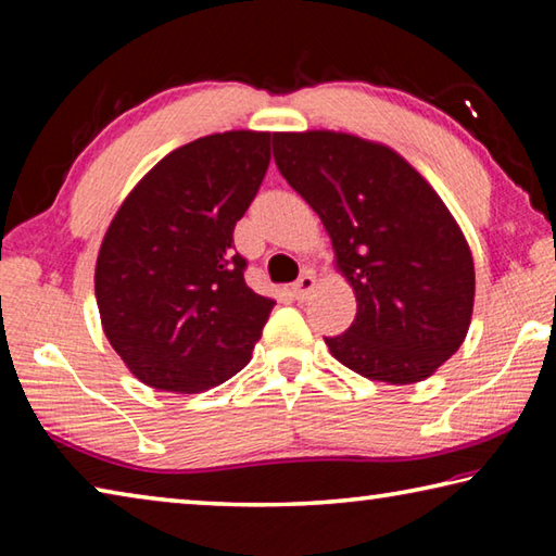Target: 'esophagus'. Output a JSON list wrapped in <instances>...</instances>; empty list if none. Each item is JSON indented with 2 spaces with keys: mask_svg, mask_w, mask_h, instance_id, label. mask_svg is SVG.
I'll list each match as a JSON object with an SVG mask.
<instances>
[{
  "mask_svg": "<svg viewBox=\"0 0 556 556\" xmlns=\"http://www.w3.org/2000/svg\"><path fill=\"white\" fill-rule=\"evenodd\" d=\"M314 287H316V277L312 275V271H304V275H301L294 285H291V294H294L296 301H306L308 294L314 291Z\"/></svg>",
  "mask_w": 556,
  "mask_h": 556,
  "instance_id": "1",
  "label": "esophagus"
}]
</instances>
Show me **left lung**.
Returning <instances> with one entry per match:
<instances>
[{"label": "left lung", "instance_id": "left-lung-1", "mask_svg": "<svg viewBox=\"0 0 556 556\" xmlns=\"http://www.w3.org/2000/svg\"><path fill=\"white\" fill-rule=\"evenodd\" d=\"M271 144L355 291V321L326 338L328 351L368 380H427L464 343L473 314V257L454 215L384 144L328 129L277 131Z\"/></svg>", "mask_w": 556, "mask_h": 556}]
</instances>
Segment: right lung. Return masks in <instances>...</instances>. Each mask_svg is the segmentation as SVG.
I'll return each instance as SVG.
<instances>
[{
    "mask_svg": "<svg viewBox=\"0 0 556 556\" xmlns=\"http://www.w3.org/2000/svg\"><path fill=\"white\" fill-rule=\"evenodd\" d=\"M271 137L235 129L174 149L102 238V331L149 388L203 392L250 363L275 301L244 285L232 230L267 174Z\"/></svg>",
    "mask_w": 556,
    "mask_h": 556,
    "instance_id": "add662e5",
    "label": "right lung"
}]
</instances>
